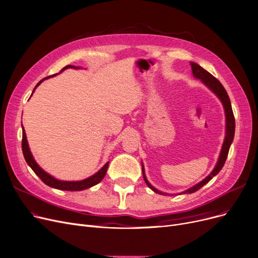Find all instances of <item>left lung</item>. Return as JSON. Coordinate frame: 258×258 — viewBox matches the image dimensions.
<instances>
[{"instance_id": "left-lung-1", "label": "left lung", "mask_w": 258, "mask_h": 258, "mask_svg": "<svg viewBox=\"0 0 258 258\" xmlns=\"http://www.w3.org/2000/svg\"><path fill=\"white\" fill-rule=\"evenodd\" d=\"M191 64V67H192V72H193V75L195 78H197V79H200L201 81H203L204 84H206L211 91L214 93L219 99L220 101L223 105V108H225V113H226V138H225V141H223V144H222V148H221V152H220V155H219V159L214 167V170H213L211 172V174L206 177L203 181H200L199 183H197L196 185H194L193 187L186 189V191H184L183 193L186 194H191V193H194L196 191H198V189L200 187H203L206 183H208L211 179L214 177L215 175H217L220 170L222 169L223 164H225L226 160H227V157H228V154H229V150H230V145L234 139V134H235V118H234V115H233V110H232V106H231V101H230V98L228 96V93L225 89V87L222 86V84L216 79V78L214 76H212L209 72H207L206 70H204L203 67H201L200 65H198L197 63H194V62H191L189 63ZM142 174H143V178H144V181L145 183H147L149 185V187L151 189H153V191L157 194H161V195H167L165 193H162L160 191H158V189L155 188L149 181L147 177H145L144 175V169H143V165H142Z\"/></svg>"}]
</instances>
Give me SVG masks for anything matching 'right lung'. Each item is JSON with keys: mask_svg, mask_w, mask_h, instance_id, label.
<instances>
[{"mask_svg": "<svg viewBox=\"0 0 258 258\" xmlns=\"http://www.w3.org/2000/svg\"><path fill=\"white\" fill-rule=\"evenodd\" d=\"M72 67H74V69H79V67H75V66H72V65H67L65 66L63 70H61L60 73H62L64 70L66 69H72ZM55 75H52V76H49V77H53ZM49 77H46L44 78L43 80L47 79V78ZM41 80L35 87V89L41 84V82L43 81ZM35 89H33V92H35ZM32 92V94H33ZM31 94V95H32ZM22 132H23V135H22V151H23V155H24V158L27 162V164L31 167V170L35 172L39 177L41 180L47 184L48 186H51V187H54V188H58V189H63V191H82V189H86L88 187H92L96 184H98L100 181L102 180V179L104 178L105 174H106V171H107V167H108V163L109 162H106L103 167L100 171H98L96 174H94L93 176L88 177L86 179H84V180H80V181H63V180H58V179H55L54 177H52L51 175L47 174L45 171H43L41 167L38 165V163L36 162V160L33 159V157L31 155V152L29 150V147H28V142H27V138H26V133H25V130L23 127V125H22Z\"/></svg>", "mask_w": 258, "mask_h": 258, "instance_id": "add662e5", "label": "right lung"}]
</instances>
